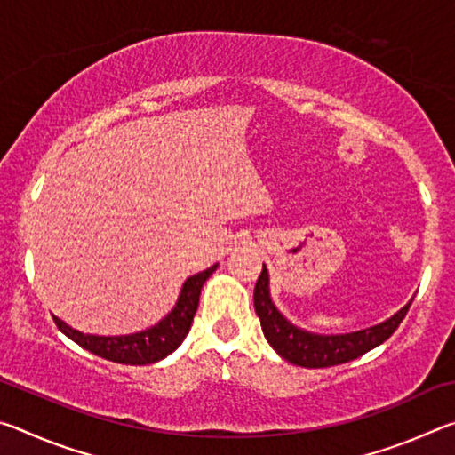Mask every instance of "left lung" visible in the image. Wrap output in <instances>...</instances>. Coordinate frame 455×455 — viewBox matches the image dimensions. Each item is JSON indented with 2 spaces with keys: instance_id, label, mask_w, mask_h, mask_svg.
<instances>
[{
  "instance_id": "8db88e82",
  "label": "left lung",
  "mask_w": 455,
  "mask_h": 455,
  "mask_svg": "<svg viewBox=\"0 0 455 455\" xmlns=\"http://www.w3.org/2000/svg\"><path fill=\"white\" fill-rule=\"evenodd\" d=\"M411 303L413 299L403 309H399L394 317L385 319L379 325L353 331V333L345 335H319L295 327L279 313L271 299V291H268V271L265 265L255 284V311L260 319V327H263L267 341L289 363L309 369L347 363V361L365 355L367 351L387 341L395 333V329L403 321L407 311H410Z\"/></svg>"
}]
</instances>
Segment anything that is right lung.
<instances>
[{"instance_id": "1", "label": "right lung", "mask_w": 455, "mask_h": 455, "mask_svg": "<svg viewBox=\"0 0 455 455\" xmlns=\"http://www.w3.org/2000/svg\"><path fill=\"white\" fill-rule=\"evenodd\" d=\"M219 265H212L203 273H196L188 276L184 281L179 301H176L174 309L166 315L163 321H158L156 325L140 331V333L132 335H118V337H102V335H90L76 331L70 325H66L64 321L53 317L58 329L66 337H70L74 343H78L94 355L114 361V363L122 365H148L156 363V361L164 359L166 355L179 347L184 341V337L188 335L192 319L198 309V297L200 289L206 283V279L217 271Z\"/></svg>"}]
</instances>
